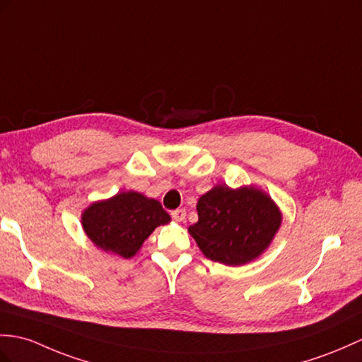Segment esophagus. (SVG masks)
I'll list each match as a JSON object with an SVG mask.
<instances>
[{
    "instance_id": "34e87169",
    "label": "esophagus",
    "mask_w": 362,
    "mask_h": 362,
    "mask_svg": "<svg viewBox=\"0 0 362 362\" xmlns=\"http://www.w3.org/2000/svg\"><path fill=\"white\" fill-rule=\"evenodd\" d=\"M171 216H173L174 221L182 222V221H185V217H187V211H185V209H174Z\"/></svg>"
}]
</instances>
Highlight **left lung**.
Wrapping results in <instances>:
<instances>
[{"label": "left lung", "instance_id": "8db88e82", "mask_svg": "<svg viewBox=\"0 0 362 362\" xmlns=\"http://www.w3.org/2000/svg\"><path fill=\"white\" fill-rule=\"evenodd\" d=\"M197 214V223L188 231L202 253L225 265H242L257 257L270 245L282 219L265 192L225 185L199 199Z\"/></svg>", "mask_w": 362, "mask_h": 362}]
</instances>
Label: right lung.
I'll return each mask as SVG.
<instances>
[{
	"label": "right lung",
	"instance_id": "1",
	"mask_svg": "<svg viewBox=\"0 0 362 362\" xmlns=\"http://www.w3.org/2000/svg\"><path fill=\"white\" fill-rule=\"evenodd\" d=\"M170 221L160 202L134 191L92 204L81 217L83 230L98 248L124 259L137 253L156 226Z\"/></svg>",
	"mask_w": 362,
	"mask_h": 362
}]
</instances>
